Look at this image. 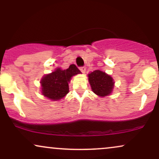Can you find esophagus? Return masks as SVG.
I'll return each mask as SVG.
<instances>
[{
  "mask_svg": "<svg viewBox=\"0 0 159 159\" xmlns=\"http://www.w3.org/2000/svg\"><path fill=\"white\" fill-rule=\"evenodd\" d=\"M80 70L81 71L82 73H84V72H86V68H85L84 66H83V67H80Z\"/></svg>",
  "mask_w": 159,
  "mask_h": 159,
  "instance_id": "1",
  "label": "esophagus"
}]
</instances>
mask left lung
Segmentation results:
<instances>
[{
    "mask_svg": "<svg viewBox=\"0 0 159 159\" xmlns=\"http://www.w3.org/2000/svg\"><path fill=\"white\" fill-rule=\"evenodd\" d=\"M89 83L93 92L97 96H109L114 89V79L111 76L100 70H95L88 74Z\"/></svg>",
    "mask_w": 159,
    "mask_h": 159,
    "instance_id": "1",
    "label": "left lung"
}]
</instances>
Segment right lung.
<instances>
[{"label": "right lung", "instance_id": "1", "mask_svg": "<svg viewBox=\"0 0 159 159\" xmlns=\"http://www.w3.org/2000/svg\"><path fill=\"white\" fill-rule=\"evenodd\" d=\"M81 73L75 64L68 69L57 68L52 73L45 75L41 79L42 93L53 101L61 99L69 93V83L72 76Z\"/></svg>", "mask_w": 159, "mask_h": 159}]
</instances>
